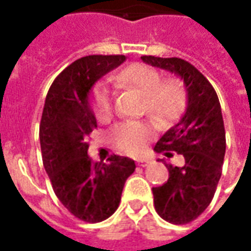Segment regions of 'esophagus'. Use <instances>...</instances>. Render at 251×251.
<instances>
[{
    "label": "esophagus",
    "instance_id": "1",
    "mask_svg": "<svg viewBox=\"0 0 251 251\" xmlns=\"http://www.w3.org/2000/svg\"><path fill=\"white\" fill-rule=\"evenodd\" d=\"M137 164H138L140 167H142V168H144V167H148L149 161H148V160H138V161H137Z\"/></svg>",
    "mask_w": 251,
    "mask_h": 251
}]
</instances>
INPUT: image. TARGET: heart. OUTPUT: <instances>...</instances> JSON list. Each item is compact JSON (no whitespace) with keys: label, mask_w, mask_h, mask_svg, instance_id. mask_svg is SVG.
<instances>
[{"label":"heart","mask_w":251,"mask_h":251,"mask_svg":"<svg viewBox=\"0 0 251 251\" xmlns=\"http://www.w3.org/2000/svg\"><path fill=\"white\" fill-rule=\"evenodd\" d=\"M120 88H134L144 97L142 106L160 124H171L184 114L188 94L180 77L164 79L160 70L145 63H133L113 76ZM93 111L98 121L109 120L114 111V94L106 84L93 91ZM153 125L148 121L126 120L111 129V138L121 151L131 154L140 153L153 137Z\"/></svg>","instance_id":"b5f03b06"}]
</instances>
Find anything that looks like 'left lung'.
<instances>
[{
    "instance_id": "1",
    "label": "left lung",
    "mask_w": 251,
    "mask_h": 251,
    "mask_svg": "<svg viewBox=\"0 0 251 251\" xmlns=\"http://www.w3.org/2000/svg\"><path fill=\"white\" fill-rule=\"evenodd\" d=\"M151 66L175 72L184 80L188 106L177 125L169 129L154 147L157 153L183 156L184 163L174 167L164 161L169 179L152 189L154 208L164 221L187 225L210 205L222 176L226 152V133L221 103L207 77L179 57L141 56Z\"/></svg>"
}]
</instances>
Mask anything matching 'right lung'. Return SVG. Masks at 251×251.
Here are the masks:
<instances>
[{"label": "right lung", "mask_w": 251, "mask_h": 251, "mask_svg": "<svg viewBox=\"0 0 251 251\" xmlns=\"http://www.w3.org/2000/svg\"><path fill=\"white\" fill-rule=\"evenodd\" d=\"M125 62L124 55H90L64 68L47 94L40 121L43 164L57 199L87 223L107 219L118 208L122 189L136 164L111 154L106 163L88 157L97 120L88 93L104 74Z\"/></svg>", "instance_id": "add662e5"}]
</instances>
